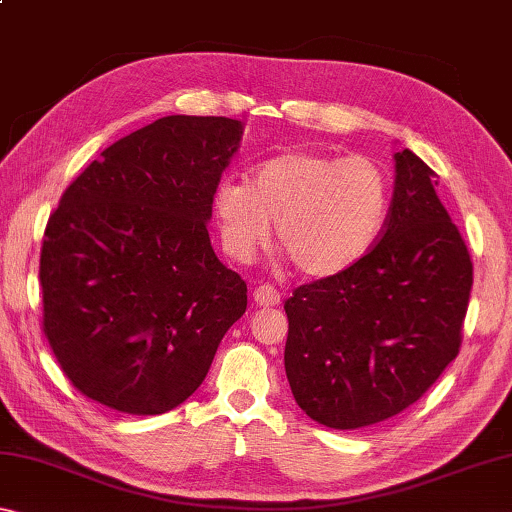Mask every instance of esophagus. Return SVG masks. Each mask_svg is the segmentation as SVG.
<instances>
[{
    "label": "esophagus",
    "instance_id": "esophagus-1",
    "mask_svg": "<svg viewBox=\"0 0 512 512\" xmlns=\"http://www.w3.org/2000/svg\"><path fill=\"white\" fill-rule=\"evenodd\" d=\"M253 300L259 307H275L280 305V291L271 287V284H262V287H257L253 291Z\"/></svg>",
    "mask_w": 512,
    "mask_h": 512
}]
</instances>
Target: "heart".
I'll return each mask as SVG.
<instances>
[{"mask_svg":"<svg viewBox=\"0 0 512 512\" xmlns=\"http://www.w3.org/2000/svg\"><path fill=\"white\" fill-rule=\"evenodd\" d=\"M391 210V183L368 158L291 151L257 164L250 183L223 178L212 216L225 253L250 262L271 237L311 277L348 271L375 246Z\"/></svg>","mask_w":512,"mask_h":512,"instance_id":"b5f03b06","label":"heart"}]
</instances>
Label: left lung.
<instances>
[{
  "label": "left lung",
  "instance_id": "obj_1",
  "mask_svg": "<svg viewBox=\"0 0 512 512\" xmlns=\"http://www.w3.org/2000/svg\"><path fill=\"white\" fill-rule=\"evenodd\" d=\"M393 158V203L375 248L284 302L291 393L332 429L393 418L461 348L470 253L436 194V173L409 149Z\"/></svg>",
  "mask_w": 512,
  "mask_h": 512
}]
</instances>
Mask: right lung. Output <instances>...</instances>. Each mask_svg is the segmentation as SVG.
I'll return each mask as SVG.
<instances>
[{"label":"right lung","instance_id":"right-lung-1","mask_svg":"<svg viewBox=\"0 0 512 512\" xmlns=\"http://www.w3.org/2000/svg\"><path fill=\"white\" fill-rule=\"evenodd\" d=\"M244 124L171 115L65 189L40 255L45 336L69 381L108 409L158 415L203 384L248 289L207 221Z\"/></svg>","mask_w":512,"mask_h":512}]
</instances>
